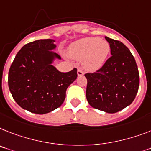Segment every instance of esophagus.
I'll return each mask as SVG.
<instances>
[{"label": "esophagus", "instance_id": "obj_1", "mask_svg": "<svg viewBox=\"0 0 151 151\" xmlns=\"http://www.w3.org/2000/svg\"><path fill=\"white\" fill-rule=\"evenodd\" d=\"M77 75H78V76H83V75H84V73H83V72L81 69H78V71H77Z\"/></svg>", "mask_w": 151, "mask_h": 151}]
</instances>
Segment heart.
I'll list each match as a JSON object with an SVG mask.
<instances>
[{"label":"heart","mask_w":151,"mask_h":151,"mask_svg":"<svg viewBox=\"0 0 151 151\" xmlns=\"http://www.w3.org/2000/svg\"><path fill=\"white\" fill-rule=\"evenodd\" d=\"M110 52V46L106 40L99 38H84L71 44L68 48L69 55L82 61L85 70L96 72L105 64Z\"/></svg>","instance_id":"b5f03b06"}]
</instances>
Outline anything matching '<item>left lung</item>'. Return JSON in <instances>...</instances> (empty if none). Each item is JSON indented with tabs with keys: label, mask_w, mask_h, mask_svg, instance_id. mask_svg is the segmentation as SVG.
Instances as JSON below:
<instances>
[{
	"label": "left lung",
	"mask_w": 151,
	"mask_h": 151,
	"mask_svg": "<svg viewBox=\"0 0 151 151\" xmlns=\"http://www.w3.org/2000/svg\"><path fill=\"white\" fill-rule=\"evenodd\" d=\"M110 46L111 57L87 78L86 95L95 109L115 113L130 105L137 94L140 78L138 68L129 48L121 42L105 36Z\"/></svg>",
	"instance_id": "1"
}]
</instances>
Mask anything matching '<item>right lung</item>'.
<instances>
[{"instance_id":"right-lung-1","label":"right lung","mask_w":151,"mask_h":151,"mask_svg":"<svg viewBox=\"0 0 151 151\" xmlns=\"http://www.w3.org/2000/svg\"><path fill=\"white\" fill-rule=\"evenodd\" d=\"M53 39H40L24 45L8 73V86L16 103L31 113L45 114L62 105L66 89L77 78V69L61 73L53 62L62 58L53 52Z\"/></svg>"}]
</instances>
